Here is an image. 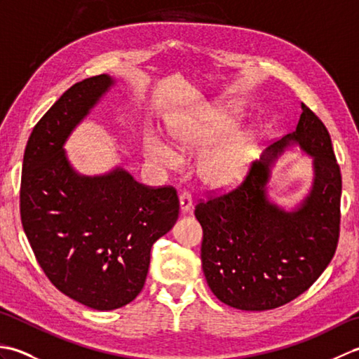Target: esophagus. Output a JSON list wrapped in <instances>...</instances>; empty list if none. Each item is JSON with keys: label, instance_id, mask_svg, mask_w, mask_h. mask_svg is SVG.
<instances>
[{"label": "esophagus", "instance_id": "esophagus-1", "mask_svg": "<svg viewBox=\"0 0 359 359\" xmlns=\"http://www.w3.org/2000/svg\"><path fill=\"white\" fill-rule=\"evenodd\" d=\"M179 203H180V212L182 215H187V212L191 211L193 208V199H191V194L189 193H182L179 196Z\"/></svg>", "mask_w": 359, "mask_h": 359}]
</instances>
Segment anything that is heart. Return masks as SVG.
Segmentation results:
<instances>
[{
	"mask_svg": "<svg viewBox=\"0 0 359 359\" xmlns=\"http://www.w3.org/2000/svg\"><path fill=\"white\" fill-rule=\"evenodd\" d=\"M234 104H222L211 109L203 118H187L168 129V137L174 149L182 154H194L211 147L238 120ZM255 148V139L250 134H233L208 149L197 163V174L203 185L222 189L234 185L247 171ZM175 150V151H176ZM170 144L149 131L144 135V154L160 166H177L179 156Z\"/></svg>",
	"mask_w": 359,
	"mask_h": 359,
	"instance_id": "b5f03b06",
	"label": "heart"
}]
</instances>
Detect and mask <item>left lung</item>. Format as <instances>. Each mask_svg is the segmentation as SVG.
Returning <instances> with one entry per match:
<instances>
[{"label":"left lung","mask_w":359,"mask_h":359,"mask_svg":"<svg viewBox=\"0 0 359 359\" xmlns=\"http://www.w3.org/2000/svg\"><path fill=\"white\" fill-rule=\"evenodd\" d=\"M294 146L312 157L314 180L294 208L284 209L269 199L266 185L276 160ZM341 188L330 134L302 103L294 131L266 148L241 187L196 207L202 269L217 299L265 311L306 292L337 251Z\"/></svg>","instance_id":"1"}]
</instances>
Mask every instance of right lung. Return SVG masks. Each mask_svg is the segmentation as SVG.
Here are the masks:
<instances>
[{
    "mask_svg": "<svg viewBox=\"0 0 359 359\" xmlns=\"http://www.w3.org/2000/svg\"><path fill=\"white\" fill-rule=\"evenodd\" d=\"M116 80L108 74L75 83L29 137L20 210L30 247L60 292L94 310L126 306L142 292L154 242L174 226L171 187L148 188L121 166L80 174L65 143Z\"/></svg>",
    "mask_w": 359,
    "mask_h": 359,
    "instance_id": "1",
    "label": "right lung"
}]
</instances>
